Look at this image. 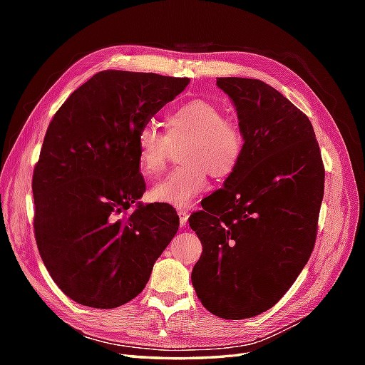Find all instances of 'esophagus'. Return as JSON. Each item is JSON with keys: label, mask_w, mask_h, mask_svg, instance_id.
I'll use <instances>...</instances> for the list:
<instances>
[{"label": "esophagus", "mask_w": 365, "mask_h": 365, "mask_svg": "<svg viewBox=\"0 0 365 365\" xmlns=\"http://www.w3.org/2000/svg\"><path fill=\"white\" fill-rule=\"evenodd\" d=\"M177 213H178V220H180V226H182V227H185V226H187V222H188V216H190L188 210H183V208H180V210H178Z\"/></svg>", "instance_id": "1"}]
</instances>
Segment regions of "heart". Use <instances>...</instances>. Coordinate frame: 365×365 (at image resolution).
I'll use <instances>...</instances> for the list:
<instances>
[{
	"label": "heart",
	"mask_w": 365,
	"mask_h": 365,
	"mask_svg": "<svg viewBox=\"0 0 365 365\" xmlns=\"http://www.w3.org/2000/svg\"><path fill=\"white\" fill-rule=\"evenodd\" d=\"M183 163L150 190L155 202L188 207L208 187V174L218 180L238 169L245 153V133L240 123L224 115L207 100H190L168 111L165 135L145 123L136 135V160L141 174L153 178L163 173L173 147Z\"/></svg>",
	"instance_id": "1"
}]
</instances>
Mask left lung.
I'll list each match as a JSON object with an SVG mask.
<instances>
[{
	"mask_svg": "<svg viewBox=\"0 0 365 365\" xmlns=\"http://www.w3.org/2000/svg\"><path fill=\"white\" fill-rule=\"evenodd\" d=\"M216 84L237 106L245 153L190 216L202 243L191 281L207 311L242 320L273 307L311 257L324 166L311 120L281 92L235 76Z\"/></svg>",
	"mask_w": 365,
	"mask_h": 365,
	"instance_id": "obj_1",
	"label": "left lung"
}]
</instances>
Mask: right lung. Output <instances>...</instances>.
I'll return each instance as SVG.
<instances>
[{
	"label": "right lung",
	"instance_id": "right-lung-1",
	"mask_svg": "<svg viewBox=\"0 0 365 365\" xmlns=\"http://www.w3.org/2000/svg\"><path fill=\"white\" fill-rule=\"evenodd\" d=\"M190 78L103 71L53 115L33 173L34 237L51 279L83 306L136 298L178 230L168 204H133L145 182L138 130Z\"/></svg>",
	"mask_w": 365,
	"mask_h": 365
}]
</instances>
